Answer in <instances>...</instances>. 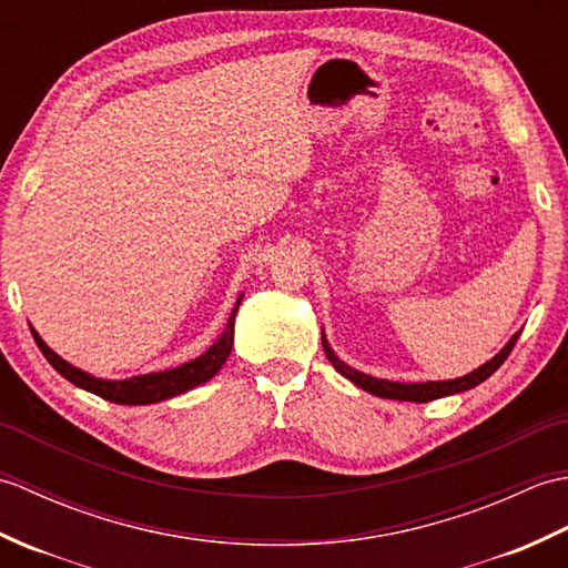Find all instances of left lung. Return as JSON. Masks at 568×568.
I'll return each mask as SVG.
<instances>
[{
  "mask_svg": "<svg viewBox=\"0 0 568 568\" xmlns=\"http://www.w3.org/2000/svg\"><path fill=\"white\" fill-rule=\"evenodd\" d=\"M520 334L523 332L513 334V339L505 344L496 356H493L490 361H486L484 366H478L476 371H470L468 376L454 378V381H427V383H395V381H383V378L366 376V373H361V371H356L352 366H346L344 361L334 354V348L329 346L324 332H322V346H324V354H327V358H329V364L336 371H339L344 378H348L354 385H358V388H364L366 393H373V395H378V397H388V400L429 403V400H437V397H446V395H454V393L470 390V388H476L478 383H484L486 378H490L493 373H496L503 366V361L510 356L515 342L520 339Z\"/></svg>",
  "mask_w": 568,
  "mask_h": 568,
  "instance_id": "1",
  "label": "left lung"
}]
</instances>
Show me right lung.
I'll list each match as a JSON object with an SVG mask.
<instances>
[{
    "label": "right lung",
    "mask_w": 568,
    "mask_h": 568,
    "mask_svg": "<svg viewBox=\"0 0 568 568\" xmlns=\"http://www.w3.org/2000/svg\"><path fill=\"white\" fill-rule=\"evenodd\" d=\"M241 300H244V295H239L236 307L232 310V315H229V322H226V327H224L220 339H216L202 356L192 358V361H187V364L171 368V371L146 373V376H134L126 381L94 378V376H90V373L70 366L68 361L60 358L53 348L41 339L39 332L31 329V334L48 364H51L60 373V376L68 378L70 383H75L78 388L100 395V397H104V400L116 403V405H151V403L168 400V397H175L180 393H187L192 388H197L200 383H207L212 376H216V371L224 366V361L229 358V354H232L234 320H236V310L241 305Z\"/></svg>",
    "instance_id": "obj_1"
}]
</instances>
